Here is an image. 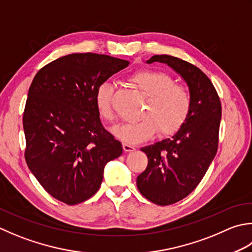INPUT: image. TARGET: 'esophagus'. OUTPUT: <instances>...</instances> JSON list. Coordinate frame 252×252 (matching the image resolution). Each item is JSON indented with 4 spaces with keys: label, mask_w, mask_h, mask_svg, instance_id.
Returning a JSON list of instances; mask_svg holds the SVG:
<instances>
[{
    "label": "esophagus",
    "mask_w": 252,
    "mask_h": 252,
    "mask_svg": "<svg viewBox=\"0 0 252 252\" xmlns=\"http://www.w3.org/2000/svg\"><path fill=\"white\" fill-rule=\"evenodd\" d=\"M136 147L134 145H131V144H127V143H123V151L125 152H133L135 151Z\"/></svg>",
    "instance_id": "1"
}]
</instances>
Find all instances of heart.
I'll return each instance as SVG.
<instances>
[{"label":"heart","mask_w":252,"mask_h":252,"mask_svg":"<svg viewBox=\"0 0 252 252\" xmlns=\"http://www.w3.org/2000/svg\"><path fill=\"white\" fill-rule=\"evenodd\" d=\"M136 88L146 96L141 119L120 123L113 127V134L127 144H137L149 140L156 131L167 135L178 130L189 115L191 97L184 86L174 84L168 74L141 70L129 78ZM115 88L110 82H103L95 93V105L99 116L107 121L112 120V98Z\"/></svg>","instance_id":"1"}]
</instances>
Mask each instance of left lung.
<instances>
[{
    "label": "left lung",
    "mask_w": 252,
    "mask_h": 252,
    "mask_svg": "<svg viewBox=\"0 0 252 252\" xmlns=\"http://www.w3.org/2000/svg\"><path fill=\"white\" fill-rule=\"evenodd\" d=\"M154 62L165 63L179 74L191 97L189 115L179 130L168 139L141 149L149 164L137 176V189L153 203L169 205L196 188L214 159L221 106L213 84L199 67L167 54L146 61Z\"/></svg>",
    "instance_id": "1"
}]
</instances>
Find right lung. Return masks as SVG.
Here are the masks:
<instances>
[{"mask_svg":"<svg viewBox=\"0 0 252 252\" xmlns=\"http://www.w3.org/2000/svg\"><path fill=\"white\" fill-rule=\"evenodd\" d=\"M129 61L97 53H73L39 70L28 91L23 126L25 158L43 189L68 205L100 188L108 161L122 144L100 122L95 93Z\"/></svg>","mask_w":252,"mask_h":252,"instance_id":"1","label":"right lung"}]
</instances>
